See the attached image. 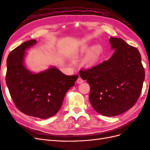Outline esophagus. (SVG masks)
Masks as SVG:
<instances>
[{
    "label": "esophagus",
    "mask_w": 150,
    "mask_h": 150,
    "mask_svg": "<svg viewBox=\"0 0 150 150\" xmlns=\"http://www.w3.org/2000/svg\"><path fill=\"white\" fill-rule=\"evenodd\" d=\"M84 82V80L81 78H78V80H77V83H78V84H81V83H83Z\"/></svg>",
    "instance_id": "obj_1"
}]
</instances>
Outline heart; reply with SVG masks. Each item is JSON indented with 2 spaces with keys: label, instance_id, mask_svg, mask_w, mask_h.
Returning <instances> with one entry per match:
<instances>
[{
  "label": "heart",
  "instance_id": "1",
  "mask_svg": "<svg viewBox=\"0 0 150 150\" xmlns=\"http://www.w3.org/2000/svg\"><path fill=\"white\" fill-rule=\"evenodd\" d=\"M85 49H88V47H85ZM103 52V48L101 45L98 44L93 46L89 50L84 57V64L89 67L94 66L100 59Z\"/></svg>",
  "mask_w": 150,
  "mask_h": 150
}]
</instances>
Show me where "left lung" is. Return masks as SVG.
<instances>
[{"mask_svg": "<svg viewBox=\"0 0 150 150\" xmlns=\"http://www.w3.org/2000/svg\"><path fill=\"white\" fill-rule=\"evenodd\" d=\"M114 53L108 61L79 72L90 85L89 101L99 114L115 116L132 108L138 99L144 69L138 50L124 40L111 37Z\"/></svg>", "mask_w": 150, "mask_h": 150, "instance_id": "1", "label": "left lung"}]
</instances>
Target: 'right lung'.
I'll return each instance as SVG.
<instances>
[{"mask_svg":"<svg viewBox=\"0 0 150 150\" xmlns=\"http://www.w3.org/2000/svg\"><path fill=\"white\" fill-rule=\"evenodd\" d=\"M37 43L32 39L17 47L7 59L6 84L13 101L24 114L40 119L54 116L78 76H67L55 66L34 73L25 65V51Z\"/></svg>","mask_w":150,"mask_h":150,"instance_id":"add662e5","label":"right lung"}]
</instances>
